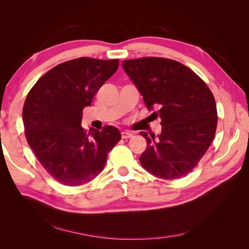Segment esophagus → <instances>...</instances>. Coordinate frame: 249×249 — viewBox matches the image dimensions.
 Segmentation results:
<instances>
[{
  "mask_svg": "<svg viewBox=\"0 0 249 249\" xmlns=\"http://www.w3.org/2000/svg\"><path fill=\"white\" fill-rule=\"evenodd\" d=\"M122 137H123L124 139L131 138V137H133V134H132L131 132H129V131H123V132H122Z\"/></svg>",
  "mask_w": 249,
  "mask_h": 249,
  "instance_id": "obj_1",
  "label": "esophagus"
}]
</instances>
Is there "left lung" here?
<instances>
[{"instance_id": "1", "label": "left lung", "mask_w": 249, "mask_h": 249, "mask_svg": "<svg viewBox=\"0 0 249 249\" xmlns=\"http://www.w3.org/2000/svg\"><path fill=\"white\" fill-rule=\"evenodd\" d=\"M123 69L139 90L148 110L161 118L162 132L148 137L139 158L152 175L178 178L196 166L212 143L217 126L213 93L196 73L166 58L124 60Z\"/></svg>"}]
</instances>
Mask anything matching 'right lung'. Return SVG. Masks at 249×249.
I'll return each instance as SVG.
<instances>
[{"mask_svg":"<svg viewBox=\"0 0 249 249\" xmlns=\"http://www.w3.org/2000/svg\"><path fill=\"white\" fill-rule=\"evenodd\" d=\"M118 59L78 58L58 64L35 83L22 108L26 138L37 160L57 182L80 186L106 165L122 139L115 126L86 133L83 109L118 69Z\"/></svg>","mask_w":249,"mask_h":249,"instance_id":"right-lung-1","label":"right lung"}]
</instances>
